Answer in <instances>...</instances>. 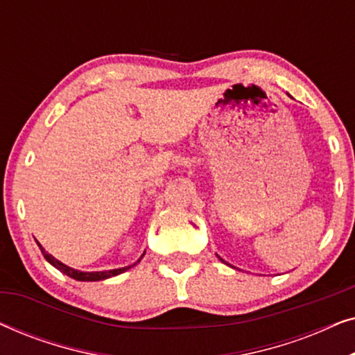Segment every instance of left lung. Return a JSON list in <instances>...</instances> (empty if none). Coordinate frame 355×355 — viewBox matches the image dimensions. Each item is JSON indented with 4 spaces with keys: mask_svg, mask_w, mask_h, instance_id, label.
Listing matches in <instances>:
<instances>
[{
    "mask_svg": "<svg viewBox=\"0 0 355 355\" xmlns=\"http://www.w3.org/2000/svg\"><path fill=\"white\" fill-rule=\"evenodd\" d=\"M221 261H223V260H221Z\"/></svg>",
    "mask_w": 355,
    "mask_h": 355,
    "instance_id": "8db88e82",
    "label": "left lung"
}]
</instances>
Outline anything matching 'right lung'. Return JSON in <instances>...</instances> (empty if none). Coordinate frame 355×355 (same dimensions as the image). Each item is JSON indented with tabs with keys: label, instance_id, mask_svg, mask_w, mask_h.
<instances>
[{
	"label": "right lung",
	"instance_id": "add662e5",
	"mask_svg": "<svg viewBox=\"0 0 355 355\" xmlns=\"http://www.w3.org/2000/svg\"><path fill=\"white\" fill-rule=\"evenodd\" d=\"M37 244H38V242H37ZM38 247H40V250L43 252V257H45V259L50 261V263L55 266V268H58V270L61 271V273L67 275V276H69V278L76 279V281H101V279H108V278H111V276L121 275V273H124L125 270L130 268V266H124V268H116V270H108V271H92V273H85V271H77L74 268H71V266L61 263V261L56 260L55 257L50 255V254H46V252L42 249L40 244H38Z\"/></svg>",
	"mask_w": 355,
	"mask_h": 355
}]
</instances>
